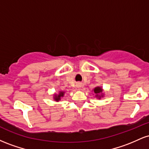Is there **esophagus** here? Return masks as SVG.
I'll return each instance as SVG.
<instances>
[{
    "mask_svg": "<svg viewBox=\"0 0 149 149\" xmlns=\"http://www.w3.org/2000/svg\"><path fill=\"white\" fill-rule=\"evenodd\" d=\"M77 88H78V89H80V88H81V84H80V83H78V84L77 85Z\"/></svg>",
    "mask_w": 149,
    "mask_h": 149,
    "instance_id": "34e87169",
    "label": "esophagus"
}]
</instances>
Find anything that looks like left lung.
Returning <instances> with one entry per match:
<instances>
[{
	"label": "left lung",
	"instance_id": "1",
	"mask_svg": "<svg viewBox=\"0 0 149 149\" xmlns=\"http://www.w3.org/2000/svg\"><path fill=\"white\" fill-rule=\"evenodd\" d=\"M102 92H103V90H102V88H101V87H97V88L94 89V92L96 94L95 97H97L98 99H100L101 97H103Z\"/></svg>",
	"mask_w": 149,
	"mask_h": 149
}]
</instances>
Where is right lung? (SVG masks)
<instances>
[{
  "instance_id": "1",
  "label": "right lung",
  "mask_w": 149,
  "mask_h": 149,
  "mask_svg": "<svg viewBox=\"0 0 149 149\" xmlns=\"http://www.w3.org/2000/svg\"><path fill=\"white\" fill-rule=\"evenodd\" d=\"M64 92H62V91H60L59 92V93L58 94V95H54V100L56 101V102H59V100H61V97H64Z\"/></svg>"
}]
</instances>
